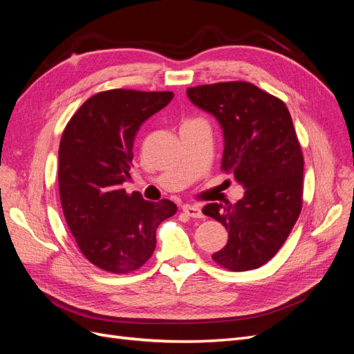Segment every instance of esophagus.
I'll use <instances>...</instances> for the list:
<instances>
[{"label":"esophagus","instance_id":"esophagus-1","mask_svg":"<svg viewBox=\"0 0 354 354\" xmlns=\"http://www.w3.org/2000/svg\"><path fill=\"white\" fill-rule=\"evenodd\" d=\"M183 211L192 218H202L203 217L202 209L198 205H185Z\"/></svg>","mask_w":354,"mask_h":354}]
</instances>
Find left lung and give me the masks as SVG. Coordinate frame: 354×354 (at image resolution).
Instances as JSON below:
<instances>
[{"instance_id": "left-lung-1", "label": "left lung", "mask_w": 354, "mask_h": 354, "mask_svg": "<svg viewBox=\"0 0 354 354\" xmlns=\"http://www.w3.org/2000/svg\"><path fill=\"white\" fill-rule=\"evenodd\" d=\"M189 100L216 116L221 169L243 186L236 203H208L202 212L229 230L212 260L232 272L252 270L279 251L303 207L304 159L285 103L254 84L234 81L187 88Z\"/></svg>"}]
</instances>
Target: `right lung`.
<instances>
[{"label": "right lung", "instance_id": "add662e5", "mask_svg": "<svg viewBox=\"0 0 354 354\" xmlns=\"http://www.w3.org/2000/svg\"><path fill=\"white\" fill-rule=\"evenodd\" d=\"M171 91L109 90L75 112L59 147L63 214L85 259L111 273H130L155 251L156 229L174 202L128 195L133 145L140 125L173 100Z\"/></svg>", "mask_w": 354, "mask_h": 354}]
</instances>
